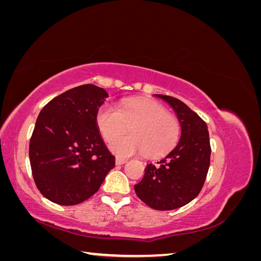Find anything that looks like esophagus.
I'll use <instances>...</instances> for the list:
<instances>
[{
	"mask_svg": "<svg viewBox=\"0 0 261 261\" xmlns=\"http://www.w3.org/2000/svg\"><path fill=\"white\" fill-rule=\"evenodd\" d=\"M126 162H127V160H126V159H123V158H116V159H115V164L116 165H122V164H125Z\"/></svg>",
	"mask_w": 261,
	"mask_h": 261,
	"instance_id": "1",
	"label": "esophagus"
}]
</instances>
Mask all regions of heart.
Instances as JSON below:
<instances>
[{
    "label": "heart",
    "instance_id": "1",
    "mask_svg": "<svg viewBox=\"0 0 261 261\" xmlns=\"http://www.w3.org/2000/svg\"><path fill=\"white\" fill-rule=\"evenodd\" d=\"M101 135L111 140L128 129L132 134L112 140L110 149L115 154L130 156L145 152L150 158H160L174 149L179 140L180 125L164 107L148 99L124 101L120 109L103 105L97 113Z\"/></svg>",
    "mask_w": 261,
    "mask_h": 261
}]
</instances>
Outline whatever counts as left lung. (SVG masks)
Wrapping results in <instances>:
<instances>
[{
  "instance_id": "obj_1",
  "label": "left lung",
  "mask_w": 261,
  "mask_h": 261,
  "mask_svg": "<svg viewBox=\"0 0 261 261\" xmlns=\"http://www.w3.org/2000/svg\"><path fill=\"white\" fill-rule=\"evenodd\" d=\"M173 109L180 125L177 146L158 162L148 164L145 175L135 186L139 199L155 210H173L191 202L200 193L210 165V140L207 124L184 102L154 94Z\"/></svg>"
}]
</instances>
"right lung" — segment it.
Masks as SVG:
<instances>
[{
    "label": "right lung",
    "instance_id": "obj_1",
    "mask_svg": "<svg viewBox=\"0 0 261 261\" xmlns=\"http://www.w3.org/2000/svg\"><path fill=\"white\" fill-rule=\"evenodd\" d=\"M109 94L94 85L63 92L38 115L30 138L29 159L35 183L46 199L74 206L96 194L115 156L97 124L99 108Z\"/></svg>",
    "mask_w": 261,
    "mask_h": 261
}]
</instances>
